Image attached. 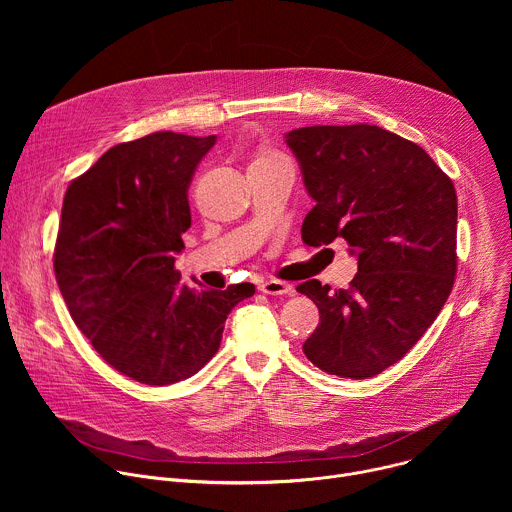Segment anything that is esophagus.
<instances>
[{
	"mask_svg": "<svg viewBox=\"0 0 512 512\" xmlns=\"http://www.w3.org/2000/svg\"><path fill=\"white\" fill-rule=\"evenodd\" d=\"M259 289L267 296H287L291 294V285L281 279H265L259 283Z\"/></svg>",
	"mask_w": 512,
	"mask_h": 512,
	"instance_id": "34e87169",
	"label": "esophagus"
}]
</instances>
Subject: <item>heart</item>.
Here are the masks:
<instances>
[{"label": "heart", "instance_id": "b5f03b06", "mask_svg": "<svg viewBox=\"0 0 512 512\" xmlns=\"http://www.w3.org/2000/svg\"><path fill=\"white\" fill-rule=\"evenodd\" d=\"M277 158H281V156H279V154H275V152H267V150H263V152H259V154L255 156L253 164H261V162H271V160H277Z\"/></svg>", "mask_w": 512, "mask_h": 512}]
</instances>
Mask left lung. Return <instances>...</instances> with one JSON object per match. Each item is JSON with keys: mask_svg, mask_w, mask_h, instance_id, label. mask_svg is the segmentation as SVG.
<instances>
[{"mask_svg": "<svg viewBox=\"0 0 512 512\" xmlns=\"http://www.w3.org/2000/svg\"><path fill=\"white\" fill-rule=\"evenodd\" d=\"M285 143L316 202L304 243L344 239L358 261L346 289L296 287L320 312L304 352L328 375L375 377L413 348L454 287V184L417 143L377 125L300 127Z\"/></svg>", "mask_w": 512, "mask_h": 512, "instance_id": "left-lung-1", "label": "left lung"}]
</instances>
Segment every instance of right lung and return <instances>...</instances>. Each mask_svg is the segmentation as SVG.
<instances>
[{"mask_svg": "<svg viewBox=\"0 0 512 512\" xmlns=\"http://www.w3.org/2000/svg\"><path fill=\"white\" fill-rule=\"evenodd\" d=\"M214 143L174 131L119 143L64 194L60 294L101 358L143 385L196 375L221 346L231 310L255 294L253 283L190 287L174 269L192 225L188 186Z\"/></svg>", "mask_w": 512, "mask_h": 512, "instance_id": "right-lung-1", "label": "right lung"}]
</instances>
